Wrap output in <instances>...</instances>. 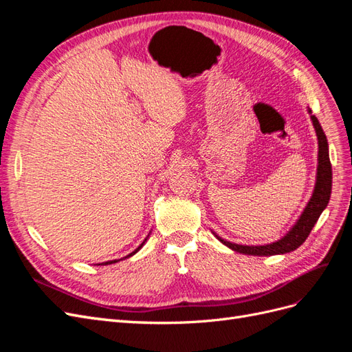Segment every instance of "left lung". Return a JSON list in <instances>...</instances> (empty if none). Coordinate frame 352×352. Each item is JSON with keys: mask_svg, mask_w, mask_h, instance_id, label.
Instances as JSON below:
<instances>
[{"mask_svg": "<svg viewBox=\"0 0 352 352\" xmlns=\"http://www.w3.org/2000/svg\"><path fill=\"white\" fill-rule=\"evenodd\" d=\"M308 114H310V119L313 122L316 136H317V144H318V153H317V173H316V184L311 198L308 199L307 206L304 207L300 217L296 219L294 226L287 230L285 235L274 241L272 243L265 245H239L233 243L226 239L220 238L216 232H212L223 245H226L228 248L245 254V255H257V257H267V255H278V254H286L295 251L298 247L305 242V239L310 235L311 229L317 223L318 217H320L322 212L329 204L330 192H332V166H330L329 160V144L326 140V135L322 129L320 123H318L317 117L311 116V110L307 107Z\"/></svg>", "mask_w": 352, "mask_h": 352, "instance_id": "left-lung-1", "label": "left lung"}]
</instances>
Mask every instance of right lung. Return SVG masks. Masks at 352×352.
I'll use <instances>...</instances> for the list:
<instances>
[{
	"mask_svg": "<svg viewBox=\"0 0 352 352\" xmlns=\"http://www.w3.org/2000/svg\"><path fill=\"white\" fill-rule=\"evenodd\" d=\"M150 235H151V232L150 233H148V236L144 239V242L140 245V247H138L135 251H132L131 254H127L126 255V257H123V258H117V260H110V261H104V263H98L97 265H109V264H114V263H117V261H120V260H126V258H129V257H132V255H135L138 251H140L142 247H144V245H145V242H146V239L148 238H150Z\"/></svg>",
	"mask_w": 352,
	"mask_h": 352,
	"instance_id": "1",
	"label": "right lung"
}]
</instances>
